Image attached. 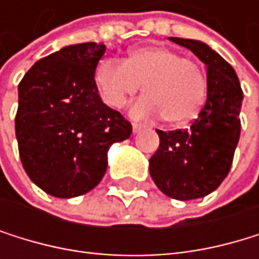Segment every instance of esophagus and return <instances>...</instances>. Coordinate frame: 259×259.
<instances>
[{
    "label": "esophagus",
    "instance_id": "34e87169",
    "mask_svg": "<svg viewBox=\"0 0 259 259\" xmlns=\"http://www.w3.org/2000/svg\"><path fill=\"white\" fill-rule=\"evenodd\" d=\"M132 127H134V132L137 134V132H140V131H141V128L149 127V124H144V122H134V124H132Z\"/></svg>",
    "mask_w": 259,
    "mask_h": 259
}]
</instances>
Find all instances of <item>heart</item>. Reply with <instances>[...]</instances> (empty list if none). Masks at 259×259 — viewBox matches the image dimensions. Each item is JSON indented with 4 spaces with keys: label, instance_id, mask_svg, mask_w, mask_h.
Wrapping results in <instances>:
<instances>
[{
    "label": "heart",
    "instance_id": "1",
    "mask_svg": "<svg viewBox=\"0 0 259 259\" xmlns=\"http://www.w3.org/2000/svg\"><path fill=\"white\" fill-rule=\"evenodd\" d=\"M95 79L104 102L115 108L134 98L143 85L146 95L134 104L132 113L161 115L169 124L193 119L206 98L202 68L194 60L163 46L137 48L124 62L104 60Z\"/></svg>",
    "mask_w": 259,
    "mask_h": 259
}]
</instances>
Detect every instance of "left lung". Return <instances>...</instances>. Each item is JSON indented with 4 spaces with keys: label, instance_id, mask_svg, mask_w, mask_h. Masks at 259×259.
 <instances>
[{
    "label": "left lung",
    "instance_id": "1",
    "mask_svg": "<svg viewBox=\"0 0 259 259\" xmlns=\"http://www.w3.org/2000/svg\"><path fill=\"white\" fill-rule=\"evenodd\" d=\"M206 65L208 95L188 128L157 131L160 146L149 160L158 190L177 200L213 193L230 171L241 134L242 90L235 69L216 51L197 40L169 37Z\"/></svg>",
    "mask_w": 259,
    "mask_h": 259
}]
</instances>
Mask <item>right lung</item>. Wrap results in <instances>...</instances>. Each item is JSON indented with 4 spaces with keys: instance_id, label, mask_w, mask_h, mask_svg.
Listing matches in <instances>:
<instances>
[{
    "instance_id": "obj_1",
    "label": "right lung",
    "mask_w": 259,
    "mask_h": 259,
    "mask_svg": "<svg viewBox=\"0 0 259 259\" xmlns=\"http://www.w3.org/2000/svg\"><path fill=\"white\" fill-rule=\"evenodd\" d=\"M105 45L80 43L35 62L18 85L15 135L26 174L48 194L82 196L102 180L107 152L132 124L107 107L95 71Z\"/></svg>"
}]
</instances>
